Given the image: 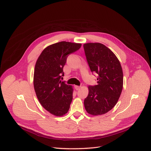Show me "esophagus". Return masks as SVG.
I'll return each mask as SVG.
<instances>
[{
    "label": "esophagus",
    "instance_id": "1",
    "mask_svg": "<svg viewBox=\"0 0 151 151\" xmlns=\"http://www.w3.org/2000/svg\"><path fill=\"white\" fill-rule=\"evenodd\" d=\"M75 89L76 91H78V90H79V89H80V87L78 86H75Z\"/></svg>",
    "mask_w": 151,
    "mask_h": 151
}]
</instances>
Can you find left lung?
I'll return each instance as SVG.
<instances>
[{
	"mask_svg": "<svg viewBox=\"0 0 151 151\" xmlns=\"http://www.w3.org/2000/svg\"><path fill=\"white\" fill-rule=\"evenodd\" d=\"M83 47L91 71L99 75L97 84L88 86L84 107L91 115L104 114L116 105L122 91L121 63L114 52L101 43H88Z\"/></svg>",
	"mask_w": 151,
	"mask_h": 151,
	"instance_id": "8db88e82",
	"label": "left lung"
}]
</instances>
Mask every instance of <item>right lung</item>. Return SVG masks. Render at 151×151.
<instances>
[{
  "mask_svg": "<svg viewBox=\"0 0 151 151\" xmlns=\"http://www.w3.org/2000/svg\"><path fill=\"white\" fill-rule=\"evenodd\" d=\"M81 43L60 42L47 46L36 62L34 86L42 106L55 116L65 115L73 99L72 86L62 82L68 55L75 52Z\"/></svg>",
  "mask_w": 151,
  "mask_h": 151,
  "instance_id": "right-lung-1",
  "label": "right lung"
}]
</instances>
